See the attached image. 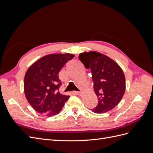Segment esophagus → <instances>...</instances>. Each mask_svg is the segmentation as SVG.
Masks as SVG:
<instances>
[{"mask_svg":"<svg viewBox=\"0 0 153 153\" xmlns=\"http://www.w3.org/2000/svg\"><path fill=\"white\" fill-rule=\"evenodd\" d=\"M75 92V94H76L77 95H81V94H82V91H75V92Z\"/></svg>","mask_w":153,"mask_h":153,"instance_id":"esophagus-1","label":"esophagus"}]
</instances>
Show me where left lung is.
Wrapping results in <instances>:
<instances>
[{"mask_svg": "<svg viewBox=\"0 0 153 153\" xmlns=\"http://www.w3.org/2000/svg\"><path fill=\"white\" fill-rule=\"evenodd\" d=\"M85 68L91 69L94 90L98 104L92 111L103 114L112 110L121 100L126 90L124 73L118 64L97 52L82 53L78 56Z\"/></svg>", "mask_w": 153, "mask_h": 153, "instance_id": "left-lung-1", "label": "left lung"}]
</instances>
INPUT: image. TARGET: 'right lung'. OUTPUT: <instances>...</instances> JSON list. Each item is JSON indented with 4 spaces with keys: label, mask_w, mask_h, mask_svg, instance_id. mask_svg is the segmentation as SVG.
Here are the masks:
<instances>
[{
    "label": "right lung",
    "mask_w": 153,
    "mask_h": 153,
    "mask_svg": "<svg viewBox=\"0 0 153 153\" xmlns=\"http://www.w3.org/2000/svg\"><path fill=\"white\" fill-rule=\"evenodd\" d=\"M75 55L50 54L35 62L27 71L24 92L29 104L41 114L50 117L59 114L69 96L59 92L62 85L59 73Z\"/></svg>",
    "instance_id": "right-lung-1"
}]
</instances>
